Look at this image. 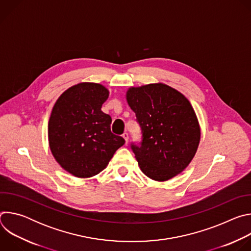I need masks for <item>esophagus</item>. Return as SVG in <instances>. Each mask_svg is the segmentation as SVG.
Segmentation results:
<instances>
[{"label": "esophagus", "instance_id": "1", "mask_svg": "<svg viewBox=\"0 0 251 251\" xmlns=\"http://www.w3.org/2000/svg\"><path fill=\"white\" fill-rule=\"evenodd\" d=\"M122 137L125 139V143H126V145H127V143H128V139H129V135H128V133H127V132L123 133Z\"/></svg>", "mask_w": 251, "mask_h": 251}]
</instances>
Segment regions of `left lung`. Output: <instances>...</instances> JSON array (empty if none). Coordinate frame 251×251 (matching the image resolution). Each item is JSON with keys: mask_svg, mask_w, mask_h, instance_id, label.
<instances>
[{"mask_svg": "<svg viewBox=\"0 0 251 251\" xmlns=\"http://www.w3.org/2000/svg\"><path fill=\"white\" fill-rule=\"evenodd\" d=\"M126 98L142 131L140 145L131 144L142 172L158 182L182 173L195 157L201 139L190 101L163 83L131 87Z\"/></svg>", "mask_w": 251, "mask_h": 251, "instance_id": "left-lung-1", "label": "left lung"}]
</instances>
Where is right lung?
<instances>
[{"mask_svg": "<svg viewBox=\"0 0 251 251\" xmlns=\"http://www.w3.org/2000/svg\"><path fill=\"white\" fill-rule=\"evenodd\" d=\"M109 96L103 85L82 82L56 100L49 121V143L56 162L78 177H90L108 165L125 140L111 132V117L101 111Z\"/></svg>", "mask_w": 251, "mask_h": 251, "instance_id": "1", "label": "right lung"}]
</instances>
